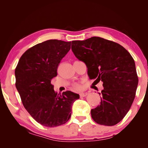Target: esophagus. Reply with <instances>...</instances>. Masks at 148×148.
<instances>
[{"mask_svg":"<svg viewBox=\"0 0 148 148\" xmlns=\"http://www.w3.org/2000/svg\"><path fill=\"white\" fill-rule=\"evenodd\" d=\"M87 95H88L87 92H82L79 94V96L80 97H85L87 96Z\"/></svg>","mask_w":148,"mask_h":148,"instance_id":"esophagus-1","label":"esophagus"}]
</instances>
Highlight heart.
Here are the masks:
<instances>
[{
	"instance_id": "1",
	"label": "heart",
	"mask_w": 148,
	"mask_h": 148,
	"mask_svg": "<svg viewBox=\"0 0 148 148\" xmlns=\"http://www.w3.org/2000/svg\"><path fill=\"white\" fill-rule=\"evenodd\" d=\"M73 88L76 91H81L83 89V86L80 83H75L73 84Z\"/></svg>"
}]
</instances>
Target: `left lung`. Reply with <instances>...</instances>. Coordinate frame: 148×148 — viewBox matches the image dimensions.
<instances>
[{"label": "left lung", "mask_w": 148, "mask_h": 148, "mask_svg": "<svg viewBox=\"0 0 148 148\" xmlns=\"http://www.w3.org/2000/svg\"><path fill=\"white\" fill-rule=\"evenodd\" d=\"M71 50L86 65L89 78L103 82L100 105L91 110L92 119L106 126L117 124L136 95L138 77L132 56L119 44L96 36L73 41Z\"/></svg>", "instance_id": "left-lung-1"}]
</instances>
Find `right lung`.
<instances>
[{
    "label": "right lung",
    "instance_id": "1",
    "mask_svg": "<svg viewBox=\"0 0 148 148\" xmlns=\"http://www.w3.org/2000/svg\"><path fill=\"white\" fill-rule=\"evenodd\" d=\"M70 47L71 42L57 39L39 43L21 56L15 69V86L23 105L43 126L56 127L68 122L73 103L79 98L70 91L58 95L51 84Z\"/></svg>",
    "mask_w": 148,
    "mask_h": 148
}]
</instances>
